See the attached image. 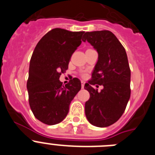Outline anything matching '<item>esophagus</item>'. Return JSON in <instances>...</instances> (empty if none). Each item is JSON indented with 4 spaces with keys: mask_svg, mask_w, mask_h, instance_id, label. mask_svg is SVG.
Returning <instances> with one entry per match:
<instances>
[{
    "mask_svg": "<svg viewBox=\"0 0 155 155\" xmlns=\"http://www.w3.org/2000/svg\"><path fill=\"white\" fill-rule=\"evenodd\" d=\"M84 84H85V83H84V81H81V87H82V88H84Z\"/></svg>",
    "mask_w": 155,
    "mask_h": 155,
    "instance_id": "obj_1",
    "label": "esophagus"
}]
</instances>
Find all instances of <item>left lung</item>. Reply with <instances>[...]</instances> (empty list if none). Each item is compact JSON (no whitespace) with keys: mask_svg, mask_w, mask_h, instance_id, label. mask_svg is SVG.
<instances>
[{"mask_svg":"<svg viewBox=\"0 0 155 155\" xmlns=\"http://www.w3.org/2000/svg\"><path fill=\"white\" fill-rule=\"evenodd\" d=\"M82 41L89 42L98 54L91 79L84 85L90 94L85 102V116L93 126L109 127L121 117L130 97L127 53L116 35L108 30L87 31ZM94 84L102 85L104 89L98 92L92 87Z\"/></svg>","mask_w":155,"mask_h":155,"instance_id":"obj_1","label":"left lung"}]
</instances>
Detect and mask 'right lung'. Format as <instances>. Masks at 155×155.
<instances>
[{
	"label": "right lung",
	"mask_w": 155,
	"mask_h": 155,
	"mask_svg": "<svg viewBox=\"0 0 155 155\" xmlns=\"http://www.w3.org/2000/svg\"><path fill=\"white\" fill-rule=\"evenodd\" d=\"M84 32L54 28L42 37L34 50L27 81L28 102L35 118L43 124L55 125L63 121L71 101L81 88L77 78L65 86L59 79L68 70Z\"/></svg>",
	"instance_id": "1"
}]
</instances>
